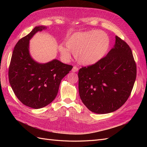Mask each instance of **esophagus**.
<instances>
[{
    "label": "esophagus",
    "instance_id": "1",
    "mask_svg": "<svg viewBox=\"0 0 147 147\" xmlns=\"http://www.w3.org/2000/svg\"><path fill=\"white\" fill-rule=\"evenodd\" d=\"M78 68L77 67V66H74L73 67V68L72 69V71L73 72H78Z\"/></svg>",
    "mask_w": 147,
    "mask_h": 147
}]
</instances>
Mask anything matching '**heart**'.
<instances>
[{"label":"heart","instance_id":"heart-1","mask_svg":"<svg viewBox=\"0 0 147 147\" xmlns=\"http://www.w3.org/2000/svg\"><path fill=\"white\" fill-rule=\"evenodd\" d=\"M65 44L58 47L62 56L69 58L72 52L78 63L90 65L103 58L109 50L110 40L105 32L91 30L74 33L66 39Z\"/></svg>","mask_w":147,"mask_h":147}]
</instances>
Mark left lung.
Here are the masks:
<instances>
[{
  "label": "left lung",
  "mask_w": 147,
  "mask_h": 147,
  "mask_svg": "<svg viewBox=\"0 0 147 147\" xmlns=\"http://www.w3.org/2000/svg\"><path fill=\"white\" fill-rule=\"evenodd\" d=\"M115 45L101 60L78 72L79 94L91 112L105 114L115 112L131 95L137 75L131 49L115 37Z\"/></svg>",
  "instance_id": "8db88e82"
}]
</instances>
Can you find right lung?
Listing matches in <instances>:
<instances>
[{
  "label": "right lung",
  "instance_id": "add662e5",
  "mask_svg": "<svg viewBox=\"0 0 147 147\" xmlns=\"http://www.w3.org/2000/svg\"><path fill=\"white\" fill-rule=\"evenodd\" d=\"M46 29L37 26L17 42L8 70L9 82L17 98L35 109L44 107L55 99L62 79L73 68L57 59L39 64L30 57L29 40L38 31Z\"/></svg>",
  "mask_w": 147,
  "mask_h": 147
}]
</instances>
